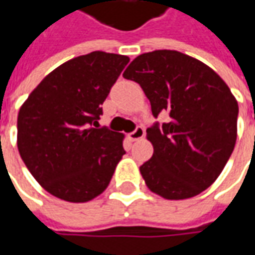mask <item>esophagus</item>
Here are the masks:
<instances>
[{"instance_id":"1","label":"esophagus","mask_w":255,"mask_h":255,"mask_svg":"<svg viewBox=\"0 0 255 255\" xmlns=\"http://www.w3.org/2000/svg\"><path fill=\"white\" fill-rule=\"evenodd\" d=\"M143 136H144V129H143L142 126H139V128H136L132 133H129V140L137 142V140L142 139Z\"/></svg>"}]
</instances>
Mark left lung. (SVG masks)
I'll list each match as a JSON object with an SVG mask.
<instances>
[{
	"label": "left lung",
	"instance_id": "1",
	"mask_svg": "<svg viewBox=\"0 0 255 255\" xmlns=\"http://www.w3.org/2000/svg\"><path fill=\"white\" fill-rule=\"evenodd\" d=\"M123 76L142 86L153 116H169L146 130L153 156L140 174L149 190L184 200L210 187L237 139L239 103L220 75L193 56L159 49L134 58Z\"/></svg>",
	"mask_w": 255,
	"mask_h": 255
}]
</instances>
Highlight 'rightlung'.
Returning a JSON list of instances; mask_svg holds the SVG:
<instances>
[{
	"label": "right lung",
	"instance_id": "add662e5",
	"mask_svg": "<svg viewBox=\"0 0 255 255\" xmlns=\"http://www.w3.org/2000/svg\"><path fill=\"white\" fill-rule=\"evenodd\" d=\"M129 56L95 51L45 76L18 112L21 159L48 193L69 203L102 194L121 162L125 134L99 128L101 105Z\"/></svg>",
	"mask_w": 255,
	"mask_h": 255
}]
</instances>
